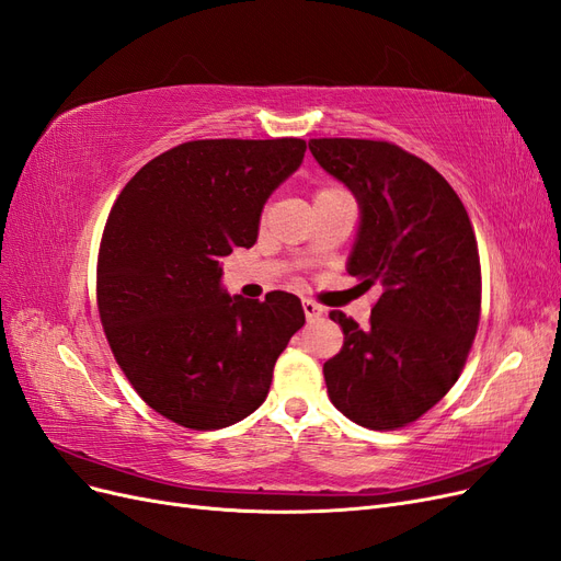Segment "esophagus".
Returning <instances> with one entry per match:
<instances>
[{
    "instance_id": "esophagus-1",
    "label": "esophagus",
    "mask_w": 561,
    "mask_h": 561,
    "mask_svg": "<svg viewBox=\"0 0 561 561\" xmlns=\"http://www.w3.org/2000/svg\"><path fill=\"white\" fill-rule=\"evenodd\" d=\"M301 309H304V313H307L309 322H313V320H318L322 316V307H320V304L311 301V299H304L301 301Z\"/></svg>"
}]
</instances>
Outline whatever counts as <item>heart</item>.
Wrapping results in <instances>:
<instances>
[{"mask_svg": "<svg viewBox=\"0 0 561 561\" xmlns=\"http://www.w3.org/2000/svg\"><path fill=\"white\" fill-rule=\"evenodd\" d=\"M334 192H342L339 186H320V190L316 192V196H322V194H334Z\"/></svg>", "mask_w": 561, "mask_h": 561, "instance_id": "1", "label": "heart"}]
</instances>
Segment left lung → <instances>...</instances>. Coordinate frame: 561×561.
<instances>
[{
    "label": "left lung",
    "instance_id": "8db88e82",
    "mask_svg": "<svg viewBox=\"0 0 561 561\" xmlns=\"http://www.w3.org/2000/svg\"><path fill=\"white\" fill-rule=\"evenodd\" d=\"M311 154L355 194L363 222L348 274L379 285L369 325L344 311V346L322 365L332 404L369 431L410 426L461 377L482 311L478 239L431 163L386 140L316 138Z\"/></svg>",
    "mask_w": 561,
    "mask_h": 561
}]
</instances>
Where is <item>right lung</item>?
I'll return each mask as SVG.
<instances>
[{
    "instance_id": "add662e5",
    "label": "right lung",
    "mask_w": 561,
    "mask_h": 561,
    "mask_svg": "<svg viewBox=\"0 0 561 561\" xmlns=\"http://www.w3.org/2000/svg\"><path fill=\"white\" fill-rule=\"evenodd\" d=\"M304 151L299 138L182 142L114 201L98 252L100 322L130 386L178 426L217 431L257 410L307 320L290 293L260 301L219 287V262L254 245L266 198Z\"/></svg>"
}]
</instances>
